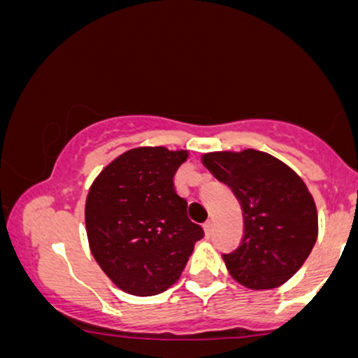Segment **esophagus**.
Listing matches in <instances>:
<instances>
[{
    "label": "esophagus",
    "instance_id": "1",
    "mask_svg": "<svg viewBox=\"0 0 358 358\" xmlns=\"http://www.w3.org/2000/svg\"><path fill=\"white\" fill-rule=\"evenodd\" d=\"M203 231H205V234H207V236H210V232H212V220H207L203 224Z\"/></svg>",
    "mask_w": 358,
    "mask_h": 358
}]
</instances>
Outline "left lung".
<instances>
[{"mask_svg":"<svg viewBox=\"0 0 358 358\" xmlns=\"http://www.w3.org/2000/svg\"><path fill=\"white\" fill-rule=\"evenodd\" d=\"M202 163L231 187L244 217L241 245L224 254L237 282L250 289L285 285L310 256L318 237V213L296 171L264 151H215Z\"/></svg>","mask_w":358,"mask_h":358,"instance_id":"obj_1","label":"left lung"}]
</instances>
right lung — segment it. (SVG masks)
Returning <instances> with one entry per match:
<instances>
[{
  "label": "right lung",
  "instance_id": "1",
  "mask_svg": "<svg viewBox=\"0 0 358 358\" xmlns=\"http://www.w3.org/2000/svg\"><path fill=\"white\" fill-rule=\"evenodd\" d=\"M188 151L141 146L97 175L85 200L89 248L119 289L153 296L182 276L203 229L187 215L173 176Z\"/></svg>",
  "mask_w": 358,
  "mask_h": 358
}]
</instances>
